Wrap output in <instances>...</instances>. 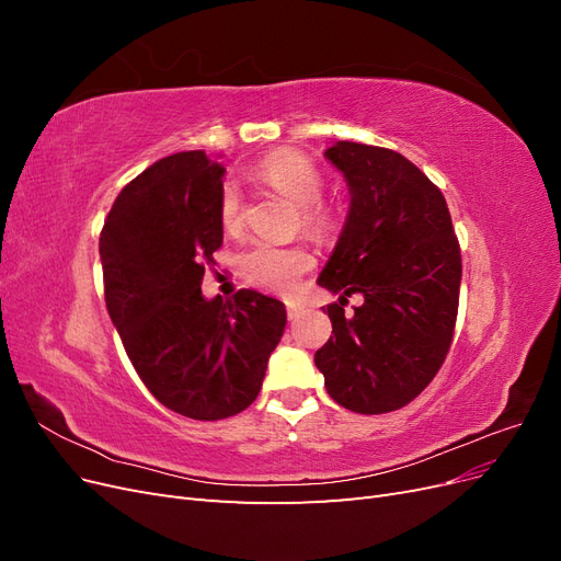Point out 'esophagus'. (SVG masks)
<instances>
[{"label": "esophagus", "instance_id": "obj_1", "mask_svg": "<svg viewBox=\"0 0 561 561\" xmlns=\"http://www.w3.org/2000/svg\"><path fill=\"white\" fill-rule=\"evenodd\" d=\"M299 316H304V307H301V304L287 301V318H290V320H297Z\"/></svg>", "mask_w": 561, "mask_h": 561}]
</instances>
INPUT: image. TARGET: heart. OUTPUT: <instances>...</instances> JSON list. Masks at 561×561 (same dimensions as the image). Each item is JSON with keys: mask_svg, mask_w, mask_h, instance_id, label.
Here are the masks:
<instances>
[{"mask_svg": "<svg viewBox=\"0 0 561 561\" xmlns=\"http://www.w3.org/2000/svg\"><path fill=\"white\" fill-rule=\"evenodd\" d=\"M257 175L271 190H276L285 198H290L299 206V222L301 227L325 236L334 227V210L330 203L320 198L322 194V173L320 168L295 149H280L274 154L264 157L257 168ZM219 225L227 233H239L243 229V201L239 186L227 182L219 192ZM313 266V257L309 250L301 245H278L260 241L250 245L241 257V271L248 283L262 287V290L293 295L301 276Z\"/></svg>", "mask_w": 561, "mask_h": 561, "instance_id": "obj_1", "label": "heart"}]
</instances>
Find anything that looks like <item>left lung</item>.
<instances>
[{"instance_id": "obj_1", "label": "left lung", "mask_w": 561, "mask_h": 561, "mask_svg": "<svg viewBox=\"0 0 561 561\" xmlns=\"http://www.w3.org/2000/svg\"><path fill=\"white\" fill-rule=\"evenodd\" d=\"M325 157L344 173L351 208L318 285L330 342L316 351L334 402L358 414L410 404L443 367L458 313L461 248L443 192L402 154L342 140ZM351 294L364 304L346 317Z\"/></svg>"}]
</instances>
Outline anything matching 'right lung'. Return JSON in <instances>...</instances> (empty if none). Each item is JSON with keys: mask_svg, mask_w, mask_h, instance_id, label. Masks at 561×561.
<instances>
[{"mask_svg": "<svg viewBox=\"0 0 561 561\" xmlns=\"http://www.w3.org/2000/svg\"><path fill=\"white\" fill-rule=\"evenodd\" d=\"M225 173L206 151L151 163L118 192L100 231L105 304L135 371L163 407L196 421L254 402L287 322L283 301L262 293L201 295L222 248Z\"/></svg>", "mask_w": 561, "mask_h": 561, "instance_id": "obj_1", "label": "right lung"}]
</instances>
